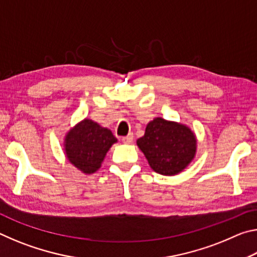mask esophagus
Wrapping results in <instances>:
<instances>
[{
	"label": "esophagus",
	"mask_w": 257,
	"mask_h": 257,
	"mask_svg": "<svg viewBox=\"0 0 257 257\" xmlns=\"http://www.w3.org/2000/svg\"><path fill=\"white\" fill-rule=\"evenodd\" d=\"M121 141H122L123 144H132L133 141H134V135L133 134H129L125 137H122V139H121Z\"/></svg>",
	"instance_id": "obj_1"
}]
</instances>
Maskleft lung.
I'll return each instance as SVG.
<instances>
[{
  "mask_svg": "<svg viewBox=\"0 0 257 257\" xmlns=\"http://www.w3.org/2000/svg\"><path fill=\"white\" fill-rule=\"evenodd\" d=\"M136 143L150 167L169 177L184 171L197 152L196 135L188 125L160 116L147 123L144 136Z\"/></svg>",
  "mask_w": 257,
  "mask_h": 257,
  "instance_id": "obj_1",
  "label": "left lung"
}]
</instances>
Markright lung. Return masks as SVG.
I'll return each mask as SVG.
<instances>
[{
    "label": "right lung",
    "instance_id": "right-lung-1",
    "mask_svg": "<svg viewBox=\"0 0 257 257\" xmlns=\"http://www.w3.org/2000/svg\"><path fill=\"white\" fill-rule=\"evenodd\" d=\"M118 142L110 129L88 118L82 119L68 130L63 139V151L69 163L85 175L96 172L113 144Z\"/></svg>",
    "mask_w": 257,
    "mask_h": 257
}]
</instances>
